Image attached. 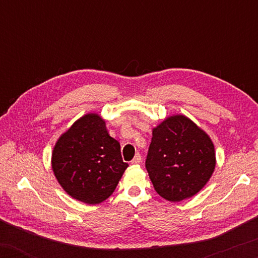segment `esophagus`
I'll return each mask as SVG.
<instances>
[{
    "instance_id": "34e87169",
    "label": "esophagus",
    "mask_w": 258,
    "mask_h": 258,
    "mask_svg": "<svg viewBox=\"0 0 258 258\" xmlns=\"http://www.w3.org/2000/svg\"><path fill=\"white\" fill-rule=\"evenodd\" d=\"M141 161H142V158H141V155H140V154H136L135 157L133 158L132 164H140Z\"/></svg>"
}]
</instances>
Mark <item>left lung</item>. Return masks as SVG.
<instances>
[{
	"instance_id": "8db88e82",
	"label": "left lung",
	"mask_w": 258,
	"mask_h": 258,
	"mask_svg": "<svg viewBox=\"0 0 258 258\" xmlns=\"http://www.w3.org/2000/svg\"><path fill=\"white\" fill-rule=\"evenodd\" d=\"M216 165L213 141L184 115L169 116L153 129L146 168L156 192L170 202L196 195Z\"/></svg>"
}]
</instances>
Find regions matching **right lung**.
Wrapping results in <instances>:
<instances>
[{
  "label": "right lung",
  "instance_id": "obj_1",
  "mask_svg": "<svg viewBox=\"0 0 258 258\" xmlns=\"http://www.w3.org/2000/svg\"><path fill=\"white\" fill-rule=\"evenodd\" d=\"M51 168L73 199L98 204L115 191L128 163L123 162L121 146L109 135L104 119L87 114L57 140Z\"/></svg>",
  "mask_w": 258,
  "mask_h": 258
}]
</instances>
